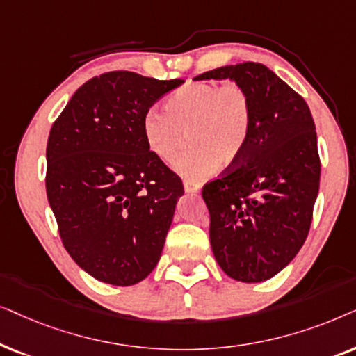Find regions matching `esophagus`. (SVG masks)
I'll return each instance as SVG.
<instances>
[{
  "instance_id": "obj_1",
  "label": "esophagus",
  "mask_w": 356,
  "mask_h": 356,
  "mask_svg": "<svg viewBox=\"0 0 356 356\" xmlns=\"http://www.w3.org/2000/svg\"><path fill=\"white\" fill-rule=\"evenodd\" d=\"M184 191H186V193H192V195H197V193H200L202 187L198 186V184L186 181V182H184Z\"/></svg>"
}]
</instances>
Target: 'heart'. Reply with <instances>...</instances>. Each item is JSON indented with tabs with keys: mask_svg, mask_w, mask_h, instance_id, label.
Here are the masks:
<instances>
[{
	"mask_svg": "<svg viewBox=\"0 0 356 356\" xmlns=\"http://www.w3.org/2000/svg\"><path fill=\"white\" fill-rule=\"evenodd\" d=\"M168 112L151 107L143 135L151 153L164 163L179 158L191 136L193 149L175 163L188 181H203L218 164L233 165L243 156L250 131V101L238 84L191 83L170 94Z\"/></svg>",
	"mask_w": 356,
	"mask_h": 356,
	"instance_id": "1",
	"label": "heart"
}]
</instances>
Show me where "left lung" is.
<instances>
[{
  "label": "left lung",
  "instance_id": "1",
  "mask_svg": "<svg viewBox=\"0 0 356 356\" xmlns=\"http://www.w3.org/2000/svg\"><path fill=\"white\" fill-rule=\"evenodd\" d=\"M193 79H229L249 96L244 153L202 195L222 272L238 282H265L296 257L309 233L321 179L314 120L305 99L265 65L221 66Z\"/></svg>",
  "mask_w": 356,
  "mask_h": 356
}]
</instances>
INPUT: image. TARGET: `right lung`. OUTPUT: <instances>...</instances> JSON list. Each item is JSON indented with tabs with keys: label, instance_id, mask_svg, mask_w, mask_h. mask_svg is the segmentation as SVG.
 <instances>
[{
	"label": "right lung",
	"instance_id": "1",
	"mask_svg": "<svg viewBox=\"0 0 356 356\" xmlns=\"http://www.w3.org/2000/svg\"><path fill=\"white\" fill-rule=\"evenodd\" d=\"M182 79L112 71L89 79L47 143V197L71 259L99 282L130 286L163 252L181 179L151 153L143 117Z\"/></svg>",
	"mask_w": 356,
	"mask_h": 356
}]
</instances>
